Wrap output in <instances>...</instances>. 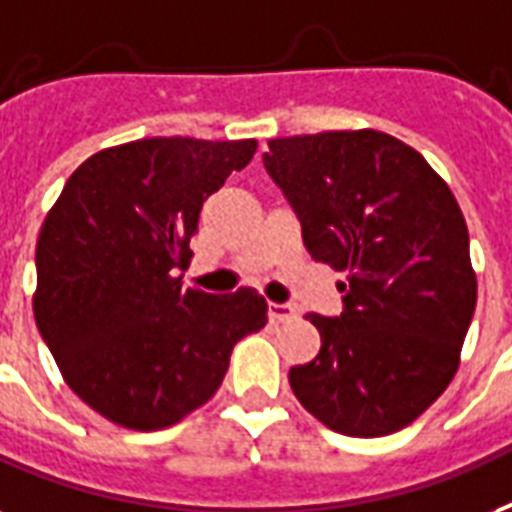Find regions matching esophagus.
Returning <instances> with one entry per match:
<instances>
[{
    "instance_id": "obj_1",
    "label": "esophagus",
    "mask_w": 512,
    "mask_h": 512,
    "mask_svg": "<svg viewBox=\"0 0 512 512\" xmlns=\"http://www.w3.org/2000/svg\"><path fill=\"white\" fill-rule=\"evenodd\" d=\"M268 317L273 322H287V319H295L298 314H295V308L290 303H268Z\"/></svg>"
}]
</instances>
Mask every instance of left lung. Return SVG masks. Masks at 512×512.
Wrapping results in <instances>:
<instances>
[{"instance_id": "left-lung-1", "label": "left lung", "mask_w": 512, "mask_h": 512, "mask_svg": "<svg viewBox=\"0 0 512 512\" xmlns=\"http://www.w3.org/2000/svg\"><path fill=\"white\" fill-rule=\"evenodd\" d=\"M263 163L317 263L346 273L343 314L290 368L300 405L351 438L416 421L451 384L478 282L467 222L421 152L373 128L271 139Z\"/></svg>"}]
</instances>
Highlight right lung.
Wrapping results in <instances>:
<instances>
[{"mask_svg":"<svg viewBox=\"0 0 512 512\" xmlns=\"http://www.w3.org/2000/svg\"><path fill=\"white\" fill-rule=\"evenodd\" d=\"M255 139L152 136L96 152L66 179L37 239L34 319L72 392L117 427L166 429L212 400L268 303L182 287L201 206Z\"/></svg>","mask_w":512,"mask_h":512,"instance_id":"right-lung-1","label":"right lung"}]
</instances>
